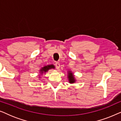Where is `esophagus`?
I'll return each mask as SVG.
<instances>
[{
  "instance_id": "1",
  "label": "esophagus",
  "mask_w": 121,
  "mask_h": 121,
  "mask_svg": "<svg viewBox=\"0 0 121 121\" xmlns=\"http://www.w3.org/2000/svg\"><path fill=\"white\" fill-rule=\"evenodd\" d=\"M55 66L57 69H59V67H60V64H59L58 62H56L55 63Z\"/></svg>"
}]
</instances>
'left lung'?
<instances>
[{
	"label": "left lung",
	"instance_id": "left-lung-1",
	"mask_svg": "<svg viewBox=\"0 0 121 121\" xmlns=\"http://www.w3.org/2000/svg\"><path fill=\"white\" fill-rule=\"evenodd\" d=\"M68 80H69V83H71V84H73V83H74V82H75V78H74V75H73V74L72 73V72H71V71H69L68 73Z\"/></svg>",
	"mask_w": 121,
	"mask_h": 121
}]
</instances>
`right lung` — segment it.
Masks as SVG:
<instances>
[{"label": "right lung", "mask_w": 121, "mask_h": 121, "mask_svg": "<svg viewBox=\"0 0 121 121\" xmlns=\"http://www.w3.org/2000/svg\"><path fill=\"white\" fill-rule=\"evenodd\" d=\"M54 66L53 65V64H51V65H45L43 67H42V68L40 69V70H39V72H40V73L41 74H42L43 73H45L46 72H48V70H49V69H52L53 68L54 69Z\"/></svg>", "instance_id": "add662e5"}]
</instances>
